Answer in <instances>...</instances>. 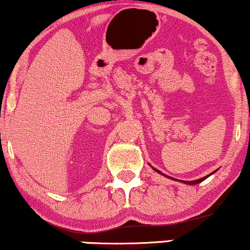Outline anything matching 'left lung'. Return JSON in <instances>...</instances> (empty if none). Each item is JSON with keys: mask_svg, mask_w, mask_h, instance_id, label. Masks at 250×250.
Returning a JSON list of instances; mask_svg holds the SVG:
<instances>
[{"mask_svg": "<svg viewBox=\"0 0 250 250\" xmlns=\"http://www.w3.org/2000/svg\"><path fill=\"white\" fill-rule=\"evenodd\" d=\"M156 170L157 173H159V174H163L162 172H160V170H158V169H156V168H153ZM215 172H216V170H214L213 173H210L209 175H207V176H204V177H201V179H198V180H194V181H183V183H186V184H190V186H193V184H198V183H200V182H203L204 180H206L208 176H210L211 174H214ZM163 175H165V174H163ZM166 177H169V176H167V175H165Z\"/></svg>", "mask_w": 250, "mask_h": 250, "instance_id": "8db88e82", "label": "left lung"}]
</instances>
